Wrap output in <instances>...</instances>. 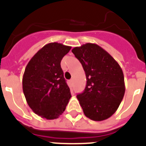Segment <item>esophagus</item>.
<instances>
[{"instance_id": "obj_1", "label": "esophagus", "mask_w": 146, "mask_h": 146, "mask_svg": "<svg viewBox=\"0 0 146 146\" xmlns=\"http://www.w3.org/2000/svg\"><path fill=\"white\" fill-rule=\"evenodd\" d=\"M69 84L72 85L73 84V80H70L69 81Z\"/></svg>"}]
</instances>
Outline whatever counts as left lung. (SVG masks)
<instances>
[{
  "instance_id": "left-lung-1",
  "label": "left lung",
  "mask_w": 146,
  "mask_h": 146,
  "mask_svg": "<svg viewBox=\"0 0 146 146\" xmlns=\"http://www.w3.org/2000/svg\"><path fill=\"white\" fill-rule=\"evenodd\" d=\"M86 72V88L77 95L85 115L96 121L112 116L125 93L124 77L118 62L96 44L72 49Z\"/></svg>"
}]
</instances>
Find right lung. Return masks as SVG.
Returning <instances> with one entry per match:
<instances>
[{
    "instance_id": "add662e5",
    "label": "right lung",
    "mask_w": 146,
    "mask_h": 146,
    "mask_svg": "<svg viewBox=\"0 0 146 146\" xmlns=\"http://www.w3.org/2000/svg\"><path fill=\"white\" fill-rule=\"evenodd\" d=\"M72 47L52 42L44 45L25 67L23 90L28 106L38 116L58 118L64 113L71 96L60 61Z\"/></svg>"
}]
</instances>
